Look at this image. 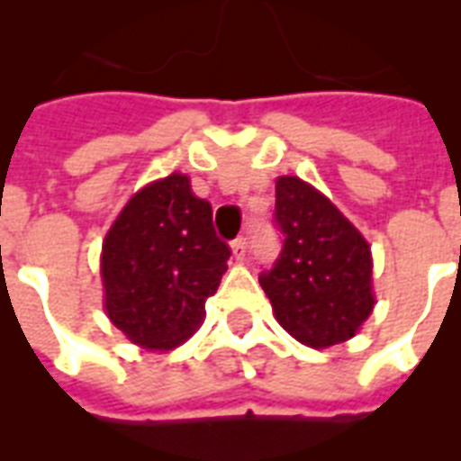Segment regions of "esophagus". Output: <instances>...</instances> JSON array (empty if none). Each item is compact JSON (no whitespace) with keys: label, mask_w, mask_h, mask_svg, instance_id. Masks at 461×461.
Masks as SVG:
<instances>
[{"label":"esophagus","mask_w":461,"mask_h":461,"mask_svg":"<svg viewBox=\"0 0 461 461\" xmlns=\"http://www.w3.org/2000/svg\"><path fill=\"white\" fill-rule=\"evenodd\" d=\"M246 251H249V246H246V239L239 237L231 241V253H234V258L237 260H244L246 258Z\"/></svg>","instance_id":"1"}]
</instances>
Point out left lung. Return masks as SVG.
Masks as SVG:
<instances>
[{
    "label": "left lung",
    "instance_id": "8db88e82",
    "mask_svg": "<svg viewBox=\"0 0 461 461\" xmlns=\"http://www.w3.org/2000/svg\"><path fill=\"white\" fill-rule=\"evenodd\" d=\"M280 258L260 273L275 318L306 347L325 349L357 335L373 311V260L361 231L299 176L275 186Z\"/></svg>",
    "mask_w": 461,
    "mask_h": 461
}]
</instances>
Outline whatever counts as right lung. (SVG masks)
<instances>
[{
	"label": "right lung",
	"instance_id": "right-lung-1",
	"mask_svg": "<svg viewBox=\"0 0 461 461\" xmlns=\"http://www.w3.org/2000/svg\"><path fill=\"white\" fill-rule=\"evenodd\" d=\"M231 251L184 174L131 195L103 241L104 311L133 344L174 349L205 318Z\"/></svg>",
	"mask_w": 461,
	"mask_h": 461
}]
</instances>
